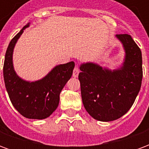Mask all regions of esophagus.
Wrapping results in <instances>:
<instances>
[{"instance_id": "34e87169", "label": "esophagus", "mask_w": 149, "mask_h": 149, "mask_svg": "<svg viewBox=\"0 0 149 149\" xmlns=\"http://www.w3.org/2000/svg\"><path fill=\"white\" fill-rule=\"evenodd\" d=\"M79 72H80V69L78 68L77 66H76L73 69V72H72V77H77L78 75H79Z\"/></svg>"}]
</instances>
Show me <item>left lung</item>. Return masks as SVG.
Returning <instances> with one entry per match:
<instances>
[{
    "label": "left lung",
    "mask_w": 149,
    "mask_h": 149,
    "mask_svg": "<svg viewBox=\"0 0 149 149\" xmlns=\"http://www.w3.org/2000/svg\"><path fill=\"white\" fill-rule=\"evenodd\" d=\"M125 57L114 69L94 62L82 63L78 79L82 102L88 113L100 121H112L124 116L132 106L143 77L141 49L130 35L119 34Z\"/></svg>",
    "instance_id": "1"
}]
</instances>
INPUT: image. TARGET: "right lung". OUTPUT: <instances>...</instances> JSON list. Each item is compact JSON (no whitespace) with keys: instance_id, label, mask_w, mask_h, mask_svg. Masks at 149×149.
Segmentation results:
<instances>
[{"instance_id":"right-lung-1","label":"right lung","mask_w":149,"mask_h":149,"mask_svg":"<svg viewBox=\"0 0 149 149\" xmlns=\"http://www.w3.org/2000/svg\"><path fill=\"white\" fill-rule=\"evenodd\" d=\"M30 23L15 36L6 50L3 68L5 88L13 105L21 115L29 119L43 120L58 107L60 93L71 78L73 61L56 65L44 77L29 81L20 77L13 66V56L16 44Z\"/></svg>"}]
</instances>
